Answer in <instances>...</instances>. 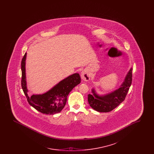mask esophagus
Instances as JSON below:
<instances>
[{
  "instance_id": "34e87169",
  "label": "esophagus",
  "mask_w": 154,
  "mask_h": 154,
  "mask_svg": "<svg viewBox=\"0 0 154 154\" xmlns=\"http://www.w3.org/2000/svg\"><path fill=\"white\" fill-rule=\"evenodd\" d=\"M81 79L84 81H88L90 79L89 74L87 70H83L81 73Z\"/></svg>"
}]
</instances>
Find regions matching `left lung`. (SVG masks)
Instances as JSON below:
<instances>
[{
	"instance_id": "obj_1",
	"label": "left lung",
	"mask_w": 154,
	"mask_h": 154,
	"mask_svg": "<svg viewBox=\"0 0 154 154\" xmlns=\"http://www.w3.org/2000/svg\"><path fill=\"white\" fill-rule=\"evenodd\" d=\"M132 68L126 74L124 81L117 89L105 95H99L94 89H92V94L88 95V103L94 110L102 112H107L114 110L122 102L131 85Z\"/></svg>"
}]
</instances>
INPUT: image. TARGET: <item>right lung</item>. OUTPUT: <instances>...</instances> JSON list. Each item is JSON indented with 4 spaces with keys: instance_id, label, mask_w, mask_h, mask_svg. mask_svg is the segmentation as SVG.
I'll use <instances>...</instances> for the list:
<instances>
[{
    "instance_id": "obj_1",
    "label": "right lung",
    "mask_w": 154,
    "mask_h": 154,
    "mask_svg": "<svg viewBox=\"0 0 154 154\" xmlns=\"http://www.w3.org/2000/svg\"><path fill=\"white\" fill-rule=\"evenodd\" d=\"M26 53L25 54L21 61V86L29 104L43 114L53 115L60 112L66 104L67 97L70 92L80 83V74L74 73L69 75L47 92L43 94L32 95L29 97L28 95V90L26 81Z\"/></svg>"
}]
</instances>
